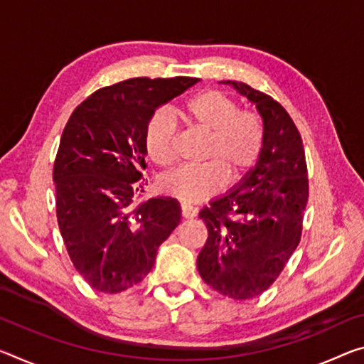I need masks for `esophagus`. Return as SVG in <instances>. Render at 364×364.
<instances>
[{
    "label": "esophagus",
    "mask_w": 364,
    "mask_h": 364,
    "mask_svg": "<svg viewBox=\"0 0 364 364\" xmlns=\"http://www.w3.org/2000/svg\"><path fill=\"white\" fill-rule=\"evenodd\" d=\"M198 212H199L198 207H194L191 204H186V203L181 204V215L184 218H193V217L198 215Z\"/></svg>",
    "instance_id": "obj_1"
}]
</instances>
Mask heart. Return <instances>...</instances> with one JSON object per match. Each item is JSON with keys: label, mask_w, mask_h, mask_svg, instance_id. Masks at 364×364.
<instances>
[{"label": "heart", "mask_w": 364, "mask_h": 364, "mask_svg": "<svg viewBox=\"0 0 364 364\" xmlns=\"http://www.w3.org/2000/svg\"><path fill=\"white\" fill-rule=\"evenodd\" d=\"M186 124L207 134L204 159L198 166H181L161 180V189L184 203H198L223 186L245 176L261 157L265 128L261 117L240 109L232 97L220 90H203L180 107ZM176 126L164 112L154 113L144 132V147L155 165L170 166L175 161Z\"/></svg>", "instance_id": "1"}]
</instances>
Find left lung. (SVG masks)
Masks as SVG:
<instances>
[{
  "instance_id": "obj_1",
  "label": "left lung",
  "mask_w": 364,
  "mask_h": 364,
  "mask_svg": "<svg viewBox=\"0 0 364 364\" xmlns=\"http://www.w3.org/2000/svg\"><path fill=\"white\" fill-rule=\"evenodd\" d=\"M222 84L255 103L265 141L256 166L238 186L200 210L209 236L198 270L220 295L251 299L274 284L301 240L308 168L301 136L279 102L245 82Z\"/></svg>"
}]
</instances>
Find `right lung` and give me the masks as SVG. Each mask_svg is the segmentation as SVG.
<instances>
[{"mask_svg":"<svg viewBox=\"0 0 364 364\" xmlns=\"http://www.w3.org/2000/svg\"><path fill=\"white\" fill-rule=\"evenodd\" d=\"M198 77H132L99 89L74 109L55 159L58 227L80 277L121 293L151 272L159 246L181 220L176 199L136 203L146 170L144 132L160 105Z\"/></svg>","mask_w":364,"mask_h":364,"instance_id":"right-lung-1","label":"right lung"}]
</instances>
